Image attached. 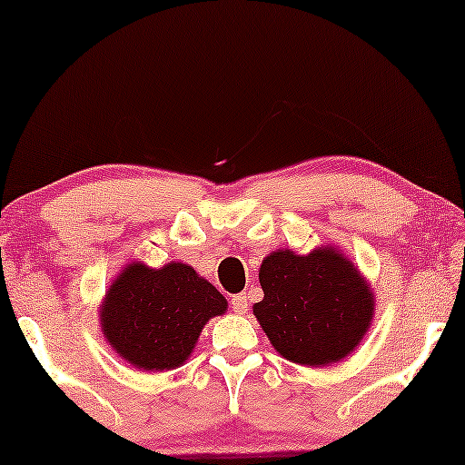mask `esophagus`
<instances>
[{
	"mask_svg": "<svg viewBox=\"0 0 465 465\" xmlns=\"http://www.w3.org/2000/svg\"><path fill=\"white\" fill-rule=\"evenodd\" d=\"M231 304H232L234 313H239V315L247 313V309H250V304H247V296H245V294L232 296V298H231Z\"/></svg>",
	"mask_w": 465,
	"mask_h": 465,
	"instance_id": "esophagus-1",
	"label": "esophagus"
}]
</instances>
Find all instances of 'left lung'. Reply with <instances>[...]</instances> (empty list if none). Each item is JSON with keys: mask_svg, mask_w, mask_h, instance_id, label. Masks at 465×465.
<instances>
[{"mask_svg": "<svg viewBox=\"0 0 465 465\" xmlns=\"http://www.w3.org/2000/svg\"><path fill=\"white\" fill-rule=\"evenodd\" d=\"M260 285L264 298L253 304V315L272 347L296 364L317 368L342 360L372 322V290L332 247L309 256L271 253L260 266Z\"/></svg>", "mask_w": 465, "mask_h": 465, "instance_id": "left-lung-1", "label": "left lung"}]
</instances>
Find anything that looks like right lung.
<instances>
[{"label": "right lung", "mask_w": 465, "mask_h": 465, "mask_svg": "<svg viewBox=\"0 0 465 465\" xmlns=\"http://www.w3.org/2000/svg\"><path fill=\"white\" fill-rule=\"evenodd\" d=\"M226 298L193 266L129 264L101 304V330L142 371H171L188 360L205 323L226 311Z\"/></svg>", "instance_id": "right-lung-1"}]
</instances>
